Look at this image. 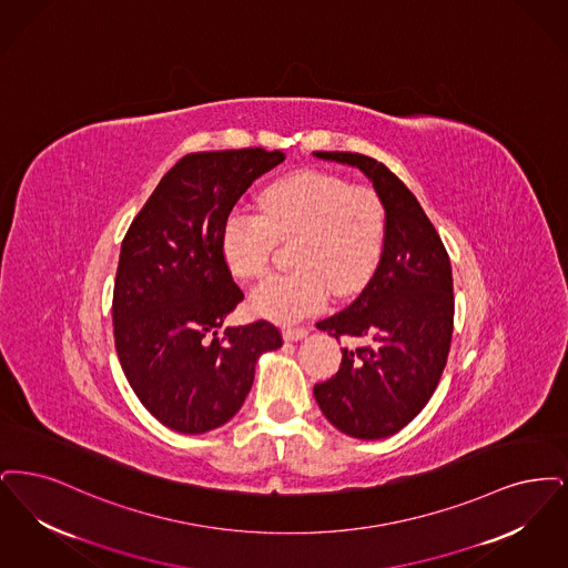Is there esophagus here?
I'll list each match as a JSON object with an SVG mask.
<instances>
[{
    "label": "esophagus",
    "instance_id": "esophagus-1",
    "mask_svg": "<svg viewBox=\"0 0 568 568\" xmlns=\"http://www.w3.org/2000/svg\"><path fill=\"white\" fill-rule=\"evenodd\" d=\"M307 335V328L305 326H288V328H284V339L286 342H298V339H303Z\"/></svg>",
    "mask_w": 568,
    "mask_h": 568
}]
</instances>
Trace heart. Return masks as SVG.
Returning a JSON list of instances; mask_svg holds the SVG:
<instances>
[{
    "mask_svg": "<svg viewBox=\"0 0 568 568\" xmlns=\"http://www.w3.org/2000/svg\"><path fill=\"white\" fill-rule=\"evenodd\" d=\"M295 272L265 277L250 295L254 314L291 322L321 310L331 295L352 296L377 270L386 210L369 186L333 173H288L261 193V214L235 207L222 226V254L233 275L267 272L277 240H293Z\"/></svg>",
    "mask_w": 568,
    "mask_h": 568,
    "instance_id": "1",
    "label": "heart"
}]
</instances>
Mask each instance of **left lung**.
I'll return each instance as SVG.
<instances>
[{"label": "left lung", "instance_id": "1", "mask_svg": "<svg viewBox=\"0 0 568 568\" xmlns=\"http://www.w3.org/2000/svg\"><path fill=\"white\" fill-rule=\"evenodd\" d=\"M365 173L386 210V242L365 291L316 326L367 339L342 349L339 371L314 386L322 414L356 439H384L418 416L447 363L454 328L452 265L418 199L384 163L358 152H314Z\"/></svg>", "mask_w": 568, "mask_h": 568}]
</instances>
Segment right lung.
<instances>
[{"label":"right lung","mask_w":568,"mask_h":568,"mask_svg":"<svg viewBox=\"0 0 568 568\" xmlns=\"http://www.w3.org/2000/svg\"><path fill=\"white\" fill-rule=\"evenodd\" d=\"M284 159L265 149L186 154L124 235L116 354L140 403L172 430L201 435L233 418L261 354L282 346L272 322L222 326L244 301L222 254V226L247 186Z\"/></svg>","instance_id":"1"}]
</instances>
